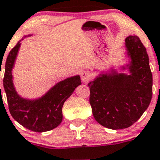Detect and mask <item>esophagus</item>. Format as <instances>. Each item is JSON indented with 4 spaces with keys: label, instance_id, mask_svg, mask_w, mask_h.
<instances>
[{
    "label": "esophagus",
    "instance_id": "obj_1",
    "mask_svg": "<svg viewBox=\"0 0 160 160\" xmlns=\"http://www.w3.org/2000/svg\"><path fill=\"white\" fill-rule=\"evenodd\" d=\"M80 77H81V80L83 83H87L91 80V74L88 72H82L81 74H80Z\"/></svg>",
    "mask_w": 160,
    "mask_h": 160
}]
</instances>
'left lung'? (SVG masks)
<instances>
[{
    "label": "left lung",
    "mask_w": 160,
    "mask_h": 160,
    "mask_svg": "<svg viewBox=\"0 0 160 160\" xmlns=\"http://www.w3.org/2000/svg\"><path fill=\"white\" fill-rule=\"evenodd\" d=\"M128 63L102 71L88 86L95 119L107 128H129L147 110L152 100V74L146 48L137 36L125 39Z\"/></svg>",
    "instance_id": "1"
}]
</instances>
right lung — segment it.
<instances>
[{"label": "right lung", "instance_id": "1", "mask_svg": "<svg viewBox=\"0 0 160 160\" xmlns=\"http://www.w3.org/2000/svg\"><path fill=\"white\" fill-rule=\"evenodd\" d=\"M30 36L32 35L24 36L21 40ZM21 40L10 51L4 66L3 83L10 114L16 121L28 130L36 132H48L57 128L62 121L63 105L76 88L81 84L80 77L77 75L61 80L37 99L21 97L14 87L12 77V68L21 48Z\"/></svg>", "mask_w": 160, "mask_h": 160}]
</instances>
